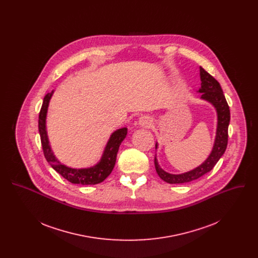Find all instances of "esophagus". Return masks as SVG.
Masks as SVG:
<instances>
[{
    "label": "esophagus",
    "mask_w": 258,
    "mask_h": 258,
    "mask_svg": "<svg viewBox=\"0 0 258 258\" xmlns=\"http://www.w3.org/2000/svg\"><path fill=\"white\" fill-rule=\"evenodd\" d=\"M139 124L141 125V126H145V127H149V126H151V124H152V121H151V119L147 117V116H142V117H140L139 118Z\"/></svg>",
    "instance_id": "esophagus-1"
}]
</instances>
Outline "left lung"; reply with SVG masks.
Instances as JSON below:
<instances>
[{"label": "left lung", "instance_id": "obj_1", "mask_svg": "<svg viewBox=\"0 0 258 258\" xmlns=\"http://www.w3.org/2000/svg\"><path fill=\"white\" fill-rule=\"evenodd\" d=\"M200 80L201 87L198 93L201 94V99L210 102L217 111L218 124L215 143L208 158L204 160L199 166L190 171L184 172L182 174H171L164 171L159 164L157 157H155V167L160 179L168 184H184L194 180H197L201 176L211 171L217 162L224 154L227 141H228V125L230 122V110L227 101L223 95L220 83L209 74L203 68L200 67ZM158 143H156V149Z\"/></svg>", "mask_w": 258, "mask_h": 258}]
</instances>
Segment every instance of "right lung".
<instances>
[{
	"label": "right lung",
	"instance_id": "1",
	"mask_svg": "<svg viewBox=\"0 0 258 258\" xmlns=\"http://www.w3.org/2000/svg\"><path fill=\"white\" fill-rule=\"evenodd\" d=\"M53 93L54 91L48 93L43 98L42 106L38 116V132L40 135L41 145L45 159L53 167V169H55L64 179H67L69 182L73 184H96L101 183L110 175L115 166L117 153L121 143L126 136L127 128H119L110 135V138L104 148L103 154L96 165L80 169L69 167L61 163L55 157L52 149L50 147L48 135L46 131V116L50 99L53 96Z\"/></svg>",
	"mask_w": 258,
	"mask_h": 258
}]
</instances>
